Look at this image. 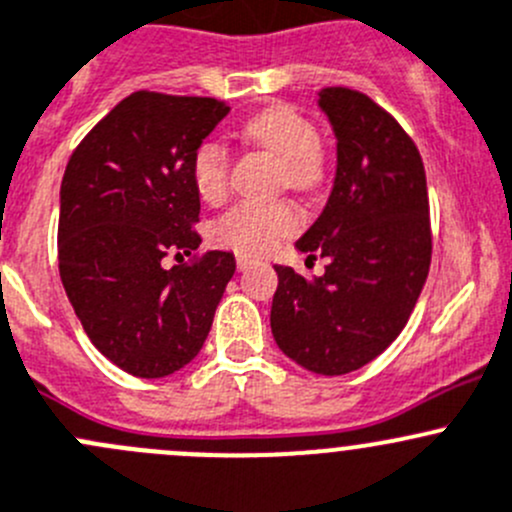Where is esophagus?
<instances>
[{
	"label": "esophagus",
	"mask_w": 512,
	"mask_h": 512,
	"mask_svg": "<svg viewBox=\"0 0 512 512\" xmlns=\"http://www.w3.org/2000/svg\"><path fill=\"white\" fill-rule=\"evenodd\" d=\"M254 263H258L256 256H249V254H236V266H239V271H246V268H251Z\"/></svg>",
	"instance_id": "34e87169"
}]
</instances>
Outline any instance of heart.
Masks as SVG:
<instances>
[{
	"label": "heart",
	"mask_w": 512,
	"mask_h": 512,
	"mask_svg": "<svg viewBox=\"0 0 512 512\" xmlns=\"http://www.w3.org/2000/svg\"><path fill=\"white\" fill-rule=\"evenodd\" d=\"M244 136L276 156L283 179L296 191H313L326 179V156L318 129L293 106L273 104L244 124ZM191 181L204 201H221L229 191V151L219 141H204L191 159ZM301 226V211L291 201H244L214 226L216 244L241 254H263Z\"/></svg>",
	"instance_id": "heart-1"
}]
</instances>
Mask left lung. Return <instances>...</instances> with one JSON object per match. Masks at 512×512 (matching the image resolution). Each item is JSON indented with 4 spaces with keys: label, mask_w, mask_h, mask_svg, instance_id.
I'll use <instances>...</instances> for the list:
<instances>
[{
    "label": "left lung",
    "mask_w": 512,
    "mask_h": 512,
    "mask_svg": "<svg viewBox=\"0 0 512 512\" xmlns=\"http://www.w3.org/2000/svg\"><path fill=\"white\" fill-rule=\"evenodd\" d=\"M318 106L336 134V179L296 249L328 266L313 278L273 266L271 331L298 366L343 376L381 356L416 308L433 249L428 186L413 139L376 101L328 86Z\"/></svg>",
    "instance_id": "obj_1"
}]
</instances>
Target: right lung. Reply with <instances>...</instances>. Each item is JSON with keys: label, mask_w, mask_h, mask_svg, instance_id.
I'll return each instance as SVG.
<instances>
[{"label": "right lung", "mask_w": 512, "mask_h": 512, "mask_svg": "<svg viewBox=\"0 0 512 512\" xmlns=\"http://www.w3.org/2000/svg\"><path fill=\"white\" fill-rule=\"evenodd\" d=\"M229 106L209 96L134 91L74 149L59 191V276L86 336L121 371L164 378L204 346L236 271L199 249L191 159Z\"/></svg>", "instance_id": "1"}]
</instances>
